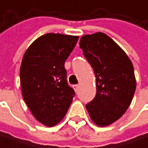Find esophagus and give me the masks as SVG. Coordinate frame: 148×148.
Listing matches in <instances>:
<instances>
[{"mask_svg":"<svg viewBox=\"0 0 148 148\" xmlns=\"http://www.w3.org/2000/svg\"><path fill=\"white\" fill-rule=\"evenodd\" d=\"M73 88L75 89V91L77 92V90H78V88H79V85L78 84H75V85H73Z\"/></svg>","mask_w":148,"mask_h":148,"instance_id":"esophagus-1","label":"esophagus"}]
</instances>
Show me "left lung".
I'll use <instances>...</instances> for the list:
<instances>
[{"label": "left lung", "mask_w": 148, "mask_h": 148, "mask_svg": "<svg viewBox=\"0 0 148 148\" xmlns=\"http://www.w3.org/2000/svg\"><path fill=\"white\" fill-rule=\"evenodd\" d=\"M79 45L96 77L95 97L86 108L98 126L110 125L132 101L136 87L133 65L120 47L101 32L83 36Z\"/></svg>", "instance_id": "8db88e82"}]
</instances>
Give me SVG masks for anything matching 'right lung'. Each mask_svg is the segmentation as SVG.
<instances>
[{
	"mask_svg": "<svg viewBox=\"0 0 148 148\" xmlns=\"http://www.w3.org/2000/svg\"><path fill=\"white\" fill-rule=\"evenodd\" d=\"M78 36L48 33L28 47L20 67L23 98L31 113L47 127L66 114L75 91L66 79L65 62Z\"/></svg>",
	"mask_w": 148,
	"mask_h": 148,
	"instance_id": "1",
	"label": "right lung"
}]
</instances>
